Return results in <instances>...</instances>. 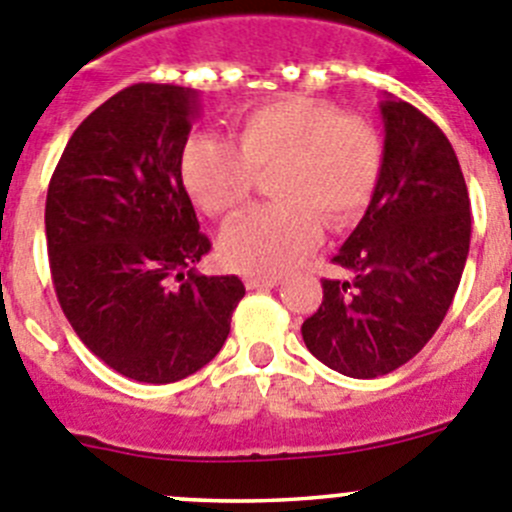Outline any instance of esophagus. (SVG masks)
Here are the masks:
<instances>
[{
  "label": "esophagus",
  "mask_w": 512,
  "mask_h": 512,
  "mask_svg": "<svg viewBox=\"0 0 512 512\" xmlns=\"http://www.w3.org/2000/svg\"><path fill=\"white\" fill-rule=\"evenodd\" d=\"M248 289H274L279 286V276H259V274H248L246 276Z\"/></svg>",
  "instance_id": "obj_1"
}]
</instances>
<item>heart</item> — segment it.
<instances>
[{
  "label": "heart",
  "instance_id": "obj_1",
  "mask_svg": "<svg viewBox=\"0 0 512 512\" xmlns=\"http://www.w3.org/2000/svg\"><path fill=\"white\" fill-rule=\"evenodd\" d=\"M377 130L359 115H339L329 102L281 97L236 120V143L193 135L180 175L193 201L216 218L241 211L256 175L274 170L276 203L253 208L221 236L228 266L251 274H281L316 246L321 221L339 231L369 206L382 173Z\"/></svg>",
  "mask_w": 512,
  "mask_h": 512
}]
</instances>
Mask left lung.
Returning <instances> with one entry per match:
<instances>
[{
	"label": "left lung",
	"instance_id": "1",
	"mask_svg": "<svg viewBox=\"0 0 512 512\" xmlns=\"http://www.w3.org/2000/svg\"><path fill=\"white\" fill-rule=\"evenodd\" d=\"M384 160L367 213L301 324L306 349L334 372L372 379L410 362L437 332L470 251V198L450 140L410 102L384 95Z\"/></svg>",
	"mask_w": 512,
	"mask_h": 512
}]
</instances>
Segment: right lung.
I'll list each match as a JSON object with an SVG mask.
<instances>
[{
	"instance_id": "obj_1",
	"label": "right lung",
	"mask_w": 512,
	"mask_h": 512,
	"mask_svg": "<svg viewBox=\"0 0 512 512\" xmlns=\"http://www.w3.org/2000/svg\"><path fill=\"white\" fill-rule=\"evenodd\" d=\"M198 113L191 87H125L72 133L47 191L62 311L95 357L138 382L206 367L246 294L238 276L193 269L211 251L180 175Z\"/></svg>"
}]
</instances>
